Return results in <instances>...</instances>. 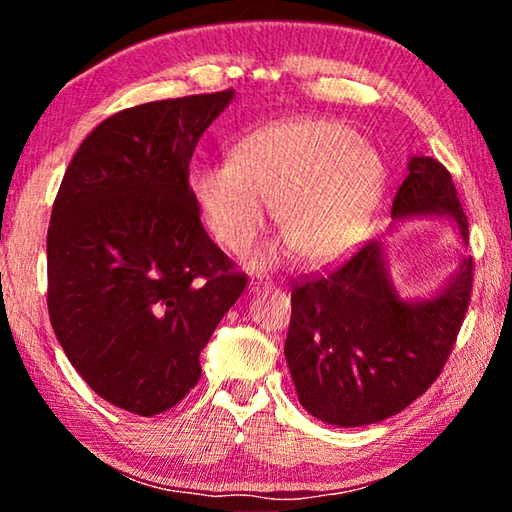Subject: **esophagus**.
<instances>
[{"instance_id":"obj_1","label":"esophagus","mask_w":512,"mask_h":512,"mask_svg":"<svg viewBox=\"0 0 512 512\" xmlns=\"http://www.w3.org/2000/svg\"><path fill=\"white\" fill-rule=\"evenodd\" d=\"M248 289H250V293H257L259 289H271V282H250L248 284Z\"/></svg>"}]
</instances>
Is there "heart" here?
<instances>
[{
  "instance_id": "heart-1",
  "label": "heart",
  "mask_w": 512,
  "mask_h": 512,
  "mask_svg": "<svg viewBox=\"0 0 512 512\" xmlns=\"http://www.w3.org/2000/svg\"><path fill=\"white\" fill-rule=\"evenodd\" d=\"M384 187V162L350 126L332 119H287L262 128L196 178V198L216 241L244 253L266 230L268 207L277 228L309 266L339 262L357 246ZM280 257L271 248L250 264Z\"/></svg>"
}]
</instances>
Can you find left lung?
I'll return each mask as SVG.
<instances>
[{
  "label": "left lung",
  "instance_id": "1",
  "mask_svg": "<svg viewBox=\"0 0 512 512\" xmlns=\"http://www.w3.org/2000/svg\"><path fill=\"white\" fill-rule=\"evenodd\" d=\"M397 189L395 223L445 219L467 244V216L449 171L433 158H409ZM395 223L391 228H395ZM472 293V257H461L438 289L402 296L384 241L291 293L284 357L300 404L334 427H363L404 411L440 375Z\"/></svg>",
  "mask_w": 512,
  "mask_h": 512
}]
</instances>
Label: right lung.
Masks as SVG:
<instances>
[{
    "instance_id": "add662e5",
    "label": "right lung",
    "mask_w": 512,
    "mask_h": 512,
    "mask_svg": "<svg viewBox=\"0 0 512 512\" xmlns=\"http://www.w3.org/2000/svg\"><path fill=\"white\" fill-rule=\"evenodd\" d=\"M235 90L142 103L94 128L47 232V305L67 359L135 415L176 406L246 275L207 237L189 160Z\"/></svg>"
}]
</instances>
